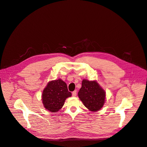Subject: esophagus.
Listing matches in <instances>:
<instances>
[{"label":"esophagus","mask_w":147,"mask_h":147,"mask_svg":"<svg viewBox=\"0 0 147 147\" xmlns=\"http://www.w3.org/2000/svg\"><path fill=\"white\" fill-rule=\"evenodd\" d=\"M76 95H77V91H74V92H72V96L75 97L76 96Z\"/></svg>","instance_id":"obj_1"}]
</instances>
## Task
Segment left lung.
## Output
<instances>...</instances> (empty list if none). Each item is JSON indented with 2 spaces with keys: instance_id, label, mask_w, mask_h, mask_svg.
Listing matches in <instances>:
<instances>
[{
  "instance_id": "1",
  "label": "left lung",
  "mask_w": 147,
  "mask_h": 147,
  "mask_svg": "<svg viewBox=\"0 0 147 147\" xmlns=\"http://www.w3.org/2000/svg\"><path fill=\"white\" fill-rule=\"evenodd\" d=\"M78 96L86 108L92 112L100 111L106 101V92L96 80L83 79Z\"/></svg>"
}]
</instances>
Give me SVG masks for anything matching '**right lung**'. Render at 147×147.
I'll return each instance as SVG.
<instances>
[{
  "label": "right lung",
  "mask_w": 147,
  "mask_h": 147,
  "mask_svg": "<svg viewBox=\"0 0 147 147\" xmlns=\"http://www.w3.org/2000/svg\"><path fill=\"white\" fill-rule=\"evenodd\" d=\"M71 96L66 83L59 78L47 83L42 93V102L47 111L56 113L64 106L66 99Z\"/></svg>",
  "instance_id": "obj_1"
}]
</instances>
